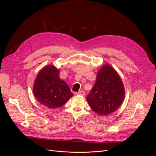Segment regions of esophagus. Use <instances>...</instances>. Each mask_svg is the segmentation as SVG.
Returning a JSON list of instances; mask_svg holds the SVG:
<instances>
[{
	"label": "esophagus",
	"mask_w": 156,
	"mask_h": 156,
	"mask_svg": "<svg viewBox=\"0 0 156 156\" xmlns=\"http://www.w3.org/2000/svg\"><path fill=\"white\" fill-rule=\"evenodd\" d=\"M76 95H85V92L83 91V90H81V91H79L78 92L76 93Z\"/></svg>",
	"instance_id": "esophagus-1"
}]
</instances>
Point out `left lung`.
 <instances>
[{"label":"left lung","instance_id":"left-lung-1","mask_svg":"<svg viewBox=\"0 0 156 156\" xmlns=\"http://www.w3.org/2000/svg\"><path fill=\"white\" fill-rule=\"evenodd\" d=\"M124 99L125 88L120 76L110 65H104L87 97L90 107L98 115H109L119 108Z\"/></svg>","mask_w":156,"mask_h":156}]
</instances>
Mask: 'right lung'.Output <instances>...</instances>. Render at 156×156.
<instances>
[{"mask_svg": "<svg viewBox=\"0 0 156 156\" xmlns=\"http://www.w3.org/2000/svg\"><path fill=\"white\" fill-rule=\"evenodd\" d=\"M59 70L48 65L41 70L35 80L33 92L37 100L49 109H56L73 96L68 84L59 78Z\"/></svg>", "mask_w": 156, "mask_h": 156, "instance_id": "right-lung-1", "label": "right lung"}]
</instances>
